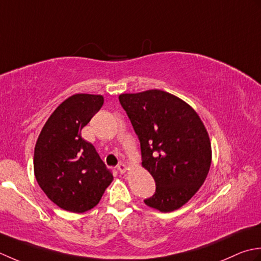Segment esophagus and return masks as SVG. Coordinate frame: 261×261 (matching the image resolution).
Segmentation results:
<instances>
[{
  "label": "esophagus",
  "mask_w": 261,
  "mask_h": 261,
  "mask_svg": "<svg viewBox=\"0 0 261 261\" xmlns=\"http://www.w3.org/2000/svg\"><path fill=\"white\" fill-rule=\"evenodd\" d=\"M127 169H128V167H127V164L125 163H119L118 166H117V170H118L120 173H125Z\"/></svg>",
  "instance_id": "1"
}]
</instances>
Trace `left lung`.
<instances>
[{
    "label": "left lung",
    "mask_w": 261,
    "mask_h": 261,
    "mask_svg": "<svg viewBox=\"0 0 261 261\" xmlns=\"http://www.w3.org/2000/svg\"><path fill=\"white\" fill-rule=\"evenodd\" d=\"M141 143L142 166L155 193L144 203L163 213L175 211L197 193L212 162L210 136L197 113L161 90L119 95Z\"/></svg>",
    "instance_id": "1"
}]
</instances>
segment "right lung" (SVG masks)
<instances>
[{
  "mask_svg": "<svg viewBox=\"0 0 261 261\" xmlns=\"http://www.w3.org/2000/svg\"><path fill=\"white\" fill-rule=\"evenodd\" d=\"M102 105V95H72L50 115L37 140V182L53 203L65 211L93 208L114 179L94 146L81 136L83 127Z\"/></svg>",
  "mask_w": 261,
  "mask_h": 261,
  "instance_id": "1",
  "label": "right lung"
}]
</instances>
